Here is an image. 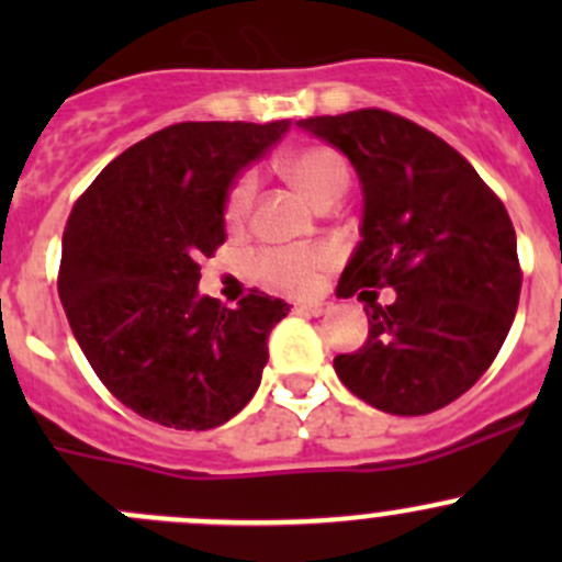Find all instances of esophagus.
Wrapping results in <instances>:
<instances>
[{"instance_id": "obj_1", "label": "esophagus", "mask_w": 562, "mask_h": 562, "mask_svg": "<svg viewBox=\"0 0 562 562\" xmlns=\"http://www.w3.org/2000/svg\"><path fill=\"white\" fill-rule=\"evenodd\" d=\"M299 313L321 317V315L331 313V302H307V304H299Z\"/></svg>"}]
</instances>
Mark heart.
Here are the masks:
<instances>
[{
    "label": "heart",
    "instance_id": "heart-1",
    "mask_svg": "<svg viewBox=\"0 0 562 562\" xmlns=\"http://www.w3.org/2000/svg\"><path fill=\"white\" fill-rule=\"evenodd\" d=\"M282 179L310 203V206L323 209L331 206L348 187V168L337 151L326 146H302L277 162ZM255 201V179L241 176L228 195L225 206V220L228 225H245L249 217V209ZM334 260V252L328 247L313 249H269L258 258V271L269 285L282 288L291 293H304L315 285L317 274L328 269Z\"/></svg>",
    "mask_w": 562,
    "mask_h": 562
}]
</instances>
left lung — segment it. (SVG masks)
Returning a JSON list of instances; mask_svg holds the SVG:
<instances>
[{
    "mask_svg": "<svg viewBox=\"0 0 562 562\" xmlns=\"http://www.w3.org/2000/svg\"><path fill=\"white\" fill-rule=\"evenodd\" d=\"M342 151L361 184V239L337 296L359 291L367 342L339 381L391 416H424L473 386L506 342L522 271L506 206L429 130L378 108L296 122ZM391 286L381 308L370 290Z\"/></svg>",
    "mask_w": 562,
    "mask_h": 562,
    "instance_id": "obj_1",
    "label": "left lung"
}]
</instances>
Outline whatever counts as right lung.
I'll return each mask as SVG.
<instances>
[{
	"label": "right lung",
	"instance_id": "add662e5",
	"mask_svg": "<svg viewBox=\"0 0 562 562\" xmlns=\"http://www.w3.org/2000/svg\"><path fill=\"white\" fill-rule=\"evenodd\" d=\"M291 119L181 122L138 140L78 198L61 236L59 299L119 402L173 429H212L252 400L269 331L291 304L252 291L236 307L198 291L225 241V198Z\"/></svg>",
	"mask_w": 562,
	"mask_h": 562
}]
</instances>
